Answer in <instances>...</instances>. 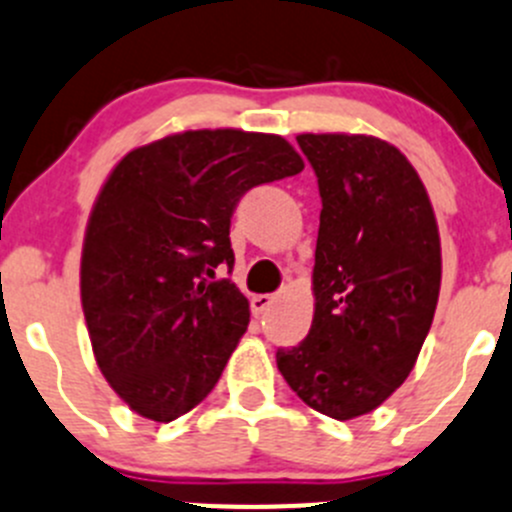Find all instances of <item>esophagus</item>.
I'll list each match as a JSON object with an SVG mask.
<instances>
[{"label": "esophagus", "instance_id": "34e87169", "mask_svg": "<svg viewBox=\"0 0 512 512\" xmlns=\"http://www.w3.org/2000/svg\"><path fill=\"white\" fill-rule=\"evenodd\" d=\"M272 302H275V297H272V295H252V300H250L252 315L262 317L267 310H270Z\"/></svg>", "mask_w": 512, "mask_h": 512}]
</instances>
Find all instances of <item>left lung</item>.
<instances>
[{
	"label": "left lung",
	"mask_w": 512,
	"mask_h": 512,
	"mask_svg": "<svg viewBox=\"0 0 512 512\" xmlns=\"http://www.w3.org/2000/svg\"><path fill=\"white\" fill-rule=\"evenodd\" d=\"M317 175L315 315L277 370L317 413H372L405 382L440 295V235L408 157L370 135H297Z\"/></svg>",
	"instance_id": "8db88e82"
}]
</instances>
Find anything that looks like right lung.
<instances>
[{"mask_svg":"<svg viewBox=\"0 0 512 512\" xmlns=\"http://www.w3.org/2000/svg\"><path fill=\"white\" fill-rule=\"evenodd\" d=\"M280 135L190 130L127 152L94 200L79 290L94 360L137 415L170 423L220 380L250 302L230 220L247 190L302 172Z\"/></svg>","mask_w":512,"mask_h":512,"instance_id":"right-lung-1","label":"right lung"}]
</instances>
